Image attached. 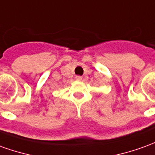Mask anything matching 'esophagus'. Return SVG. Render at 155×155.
Listing matches in <instances>:
<instances>
[{
  "label": "esophagus",
  "instance_id": "1",
  "mask_svg": "<svg viewBox=\"0 0 155 155\" xmlns=\"http://www.w3.org/2000/svg\"><path fill=\"white\" fill-rule=\"evenodd\" d=\"M75 80L76 81H82V76H81V75H76L75 76Z\"/></svg>",
  "mask_w": 155,
  "mask_h": 155
}]
</instances>
